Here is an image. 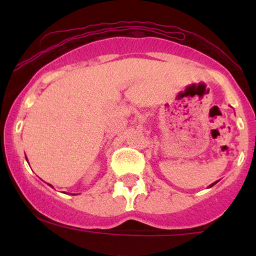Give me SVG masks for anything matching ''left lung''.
<instances>
[{
    "mask_svg": "<svg viewBox=\"0 0 256 256\" xmlns=\"http://www.w3.org/2000/svg\"><path fill=\"white\" fill-rule=\"evenodd\" d=\"M216 183H213V184H210V186H213V185H216Z\"/></svg>",
    "mask_w": 256,
    "mask_h": 256,
    "instance_id": "obj_1",
    "label": "left lung"
}]
</instances>
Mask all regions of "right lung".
I'll list each match as a JSON object with an SVG mask.
<instances>
[{
	"instance_id": "obj_1",
	"label": "right lung",
	"mask_w": 256,
	"mask_h": 256,
	"mask_svg": "<svg viewBox=\"0 0 256 256\" xmlns=\"http://www.w3.org/2000/svg\"><path fill=\"white\" fill-rule=\"evenodd\" d=\"M26 160H28V158H26Z\"/></svg>"
}]
</instances>
